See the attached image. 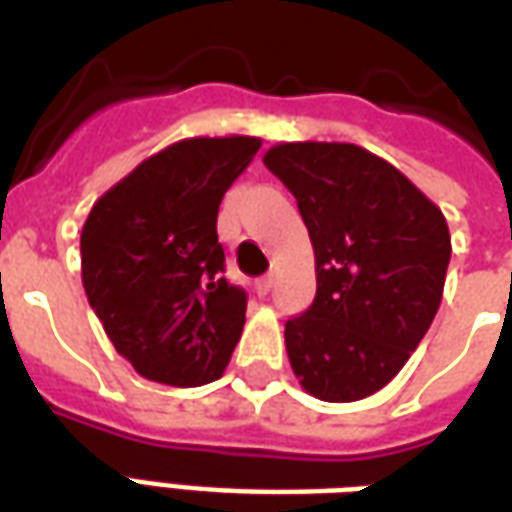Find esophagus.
<instances>
[{
    "label": "esophagus",
    "instance_id": "esophagus-1",
    "mask_svg": "<svg viewBox=\"0 0 512 512\" xmlns=\"http://www.w3.org/2000/svg\"><path fill=\"white\" fill-rule=\"evenodd\" d=\"M271 288H274V274H266V277H260L255 282V290L260 293V296H266Z\"/></svg>",
    "mask_w": 512,
    "mask_h": 512
}]
</instances>
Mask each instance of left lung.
<instances>
[{
	"mask_svg": "<svg viewBox=\"0 0 512 512\" xmlns=\"http://www.w3.org/2000/svg\"><path fill=\"white\" fill-rule=\"evenodd\" d=\"M263 164L296 197L315 249V299L285 323L290 367L318 400H362L433 323L452 255L447 219L359 145L282 142Z\"/></svg>",
	"mask_w": 512,
	"mask_h": 512,
	"instance_id": "obj_1",
	"label": "left lung"
}]
</instances>
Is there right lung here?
<instances>
[{"instance_id":"1","label":"right lung","mask_w":512,"mask_h":512,"mask_svg":"<svg viewBox=\"0 0 512 512\" xmlns=\"http://www.w3.org/2000/svg\"><path fill=\"white\" fill-rule=\"evenodd\" d=\"M260 150L255 136L164 147L95 202L82 227V282L117 354L142 378L202 386L241 340L246 293L224 279L216 216Z\"/></svg>"}]
</instances>
